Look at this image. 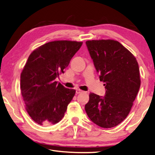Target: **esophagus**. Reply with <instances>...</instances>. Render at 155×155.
Instances as JSON below:
<instances>
[{
    "label": "esophagus",
    "mask_w": 155,
    "mask_h": 155,
    "mask_svg": "<svg viewBox=\"0 0 155 155\" xmlns=\"http://www.w3.org/2000/svg\"><path fill=\"white\" fill-rule=\"evenodd\" d=\"M83 91H81L80 89H77V91H76V93L77 94H80V93H83Z\"/></svg>",
    "instance_id": "34e87169"
}]
</instances>
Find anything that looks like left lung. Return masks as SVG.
<instances>
[{
    "label": "left lung",
    "instance_id": "obj_1",
    "mask_svg": "<svg viewBox=\"0 0 155 155\" xmlns=\"http://www.w3.org/2000/svg\"><path fill=\"white\" fill-rule=\"evenodd\" d=\"M87 47L106 93H91L85 111L90 119L103 128L116 127L129 114L140 86L136 58L119 42L92 40Z\"/></svg>",
    "mask_w": 155,
    "mask_h": 155
}]
</instances>
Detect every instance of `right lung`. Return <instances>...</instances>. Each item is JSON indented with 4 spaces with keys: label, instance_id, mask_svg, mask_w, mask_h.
<instances>
[{
    "label": "right lung",
    "instance_id": "obj_1",
    "mask_svg": "<svg viewBox=\"0 0 155 155\" xmlns=\"http://www.w3.org/2000/svg\"><path fill=\"white\" fill-rule=\"evenodd\" d=\"M82 45L71 41L49 42L28 57L21 74V91L26 110L35 123L48 126L63 118L76 91L55 79L64 73Z\"/></svg>",
    "mask_w": 155,
    "mask_h": 155
}]
</instances>
